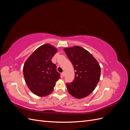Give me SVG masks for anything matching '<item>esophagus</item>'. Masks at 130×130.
I'll return each mask as SVG.
<instances>
[{
	"mask_svg": "<svg viewBox=\"0 0 130 130\" xmlns=\"http://www.w3.org/2000/svg\"><path fill=\"white\" fill-rule=\"evenodd\" d=\"M64 72H63L62 73V77H63V76H64Z\"/></svg>",
	"mask_w": 130,
	"mask_h": 130,
	"instance_id": "esophagus-1",
	"label": "esophagus"
}]
</instances>
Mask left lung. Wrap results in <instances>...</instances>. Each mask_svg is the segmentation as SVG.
Instances as JSON below:
<instances>
[{
  "label": "left lung",
  "mask_w": 130,
  "mask_h": 130,
  "mask_svg": "<svg viewBox=\"0 0 130 130\" xmlns=\"http://www.w3.org/2000/svg\"><path fill=\"white\" fill-rule=\"evenodd\" d=\"M64 51L75 71L73 81L66 84L68 92L77 99L88 96L100 80L99 63L87 50L79 46L64 48Z\"/></svg>",
  "instance_id": "left-lung-1"
}]
</instances>
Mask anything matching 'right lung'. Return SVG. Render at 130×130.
<instances>
[{"label":"right lung","instance_id":"right-lung-1","mask_svg":"<svg viewBox=\"0 0 130 130\" xmlns=\"http://www.w3.org/2000/svg\"><path fill=\"white\" fill-rule=\"evenodd\" d=\"M57 49L49 44L38 48L27 59L23 75L29 89L36 95L44 96L53 92L60 74L52 58Z\"/></svg>","mask_w":130,"mask_h":130}]
</instances>
